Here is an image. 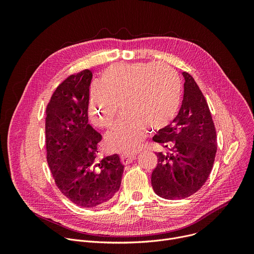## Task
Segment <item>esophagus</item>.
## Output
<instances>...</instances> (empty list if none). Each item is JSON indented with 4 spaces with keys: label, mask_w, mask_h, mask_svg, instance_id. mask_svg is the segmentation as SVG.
I'll return each mask as SVG.
<instances>
[{
    "label": "esophagus",
    "mask_w": 254,
    "mask_h": 254,
    "mask_svg": "<svg viewBox=\"0 0 254 254\" xmlns=\"http://www.w3.org/2000/svg\"><path fill=\"white\" fill-rule=\"evenodd\" d=\"M134 159H135V154H134V153H133V154H130V153H128V154H123V155L121 156V161H122V163H123L124 165H127V164L131 163Z\"/></svg>",
    "instance_id": "esophagus-1"
}]
</instances>
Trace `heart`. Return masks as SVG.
<instances>
[{
	"instance_id": "b5f03b06",
	"label": "heart",
	"mask_w": 254,
	"mask_h": 254,
	"mask_svg": "<svg viewBox=\"0 0 254 254\" xmlns=\"http://www.w3.org/2000/svg\"><path fill=\"white\" fill-rule=\"evenodd\" d=\"M182 96V84L169 65L120 63L106 69L89 96V113L99 127L110 128L111 147L119 152L134 151L146 134L168 127L176 119Z\"/></svg>"
}]
</instances>
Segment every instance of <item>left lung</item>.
<instances>
[{"mask_svg":"<svg viewBox=\"0 0 254 254\" xmlns=\"http://www.w3.org/2000/svg\"><path fill=\"white\" fill-rule=\"evenodd\" d=\"M184 97L178 116L153 139L165 150L156 153L152 173L157 195L169 200L185 199L207 181L217 152V135L208 103L194 78L183 72Z\"/></svg>","mask_w":254,"mask_h":254,"instance_id":"left-lung-1","label":"left lung"}]
</instances>
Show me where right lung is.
Returning <instances> with one entry per match:
<instances>
[{
	"mask_svg": "<svg viewBox=\"0 0 254 254\" xmlns=\"http://www.w3.org/2000/svg\"><path fill=\"white\" fill-rule=\"evenodd\" d=\"M92 72L84 69L64 79L46 107L47 163L55 184L72 203L92 208L119 191L124 166L115 154L97 159L102 136L88 123Z\"/></svg>",
	"mask_w": 254,
	"mask_h": 254,
	"instance_id": "1",
	"label": "right lung"
}]
</instances>
